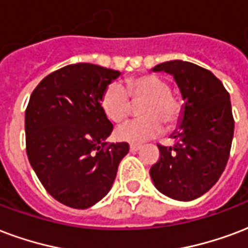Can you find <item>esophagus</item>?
Listing matches in <instances>:
<instances>
[{"instance_id": "34e87169", "label": "esophagus", "mask_w": 248, "mask_h": 248, "mask_svg": "<svg viewBox=\"0 0 248 248\" xmlns=\"http://www.w3.org/2000/svg\"><path fill=\"white\" fill-rule=\"evenodd\" d=\"M140 148H141L140 144H131V145H130V151H131V152H137V151H139Z\"/></svg>"}]
</instances>
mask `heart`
I'll return each instance as SVG.
<instances>
[{
	"instance_id": "obj_1",
	"label": "heart",
	"mask_w": 248,
	"mask_h": 248,
	"mask_svg": "<svg viewBox=\"0 0 248 248\" xmlns=\"http://www.w3.org/2000/svg\"><path fill=\"white\" fill-rule=\"evenodd\" d=\"M133 103H141L139 116L143 118L128 121L117 126L114 137L126 143H143L157 137L168 126L177 122L181 107L170 93L169 83L157 75H141L128 78L124 87L110 83L101 97V107L110 120L120 122L130 114Z\"/></svg>"
}]
</instances>
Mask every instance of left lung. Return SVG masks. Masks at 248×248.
Segmentation results:
<instances>
[{
	"mask_svg": "<svg viewBox=\"0 0 248 248\" xmlns=\"http://www.w3.org/2000/svg\"><path fill=\"white\" fill-rule=\"evenodd\" d=\"M152 71L171 75L185 104L170 135L174 144L158 145L160 160L149 174L161 194L190 202L218 181L229 160L234 135L230 96L220 79L191 62H164Z\"/></svg>",
	"mask_w": 248,
	"mask_h": 248,
	"instance_id": "obj_1",
	"label": "left lung"
}]
</instances>
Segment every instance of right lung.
I'll return each mask as SVG.
<instances>
[{
	"mask_svg": "<svg viewBox=\"0 0 248 248\" xmlns=\"http://www.w3.org/2000/svg\"><path fill=\"white\" fill-rule=\"evenodd\" d=\"M120 71L75 63L45 77L32 92L24 118L26 147L41 185L60 203L86 209L110 191L127 143L107 147L113 131L101 107Z\"/></svg>",
	"mask_w": 248,
	"mask_h": 248,
	"instance_id": "obj_1",
	"label": "right lung"
}]
</instances>
